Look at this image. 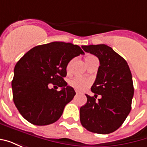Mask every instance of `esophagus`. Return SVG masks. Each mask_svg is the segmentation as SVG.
Listing matches in <instances>:
<instances>
[{
	"label": "esophagus",
	"instance_id": "34e87169",
	"mask_svg": "<svg viewBox=\"0 0 147 147\" xmlns=\"http://www.w3.org/2000/svg\"><path fill=\"white\" fill-rule=\"evenodd\" d=\"M76 94H80V91H78V90H76Z\"/></svg>",
	"mask_w": 147,
	"mask_h": 147
}]
</instances>
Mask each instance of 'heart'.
<instances>
[{"label": "heart", "mask_w": 147, "mask_h": 147, "mask_svg": "<svg viewBox=\"0 0 147 147\" xmlns=\"http://www.w3.org/2000/svg\"><path fill=\"white\" fill-rule=\"evenodd\" d=\"M92 58H94L93 56H90L86 58V61L91 60ZM72 62L73 61H71L67 65V71L70 72L71 67L72 65ZM68 83L71 86H72L75 89L78 90H86L88 86L91 84V80L88 79V78H84V77H80L76 76L72 78L71 80L68 81Z\"/></svg>", "instance_id": "1"}]
</instances>
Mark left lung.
<instances>
[{"instance_id":"left-lung-1","label":"left lung","mask_w":147,"mask_h":147,"mask_svg":"<svg viewBox=\"0 0 147 147\" xmlns=\"http://www.w3.org/2000/svg\"><path fill=\"white\" fill-rule=\"evenodd\" d=\"M98 58L100 66L87 102L80 108L81 124L89 131L109 134L120 127L131 109L134 95L132 76L127 61L108 45H83ZM101 95L98 100L96 99Z\"/></svg>"}]
</instances>
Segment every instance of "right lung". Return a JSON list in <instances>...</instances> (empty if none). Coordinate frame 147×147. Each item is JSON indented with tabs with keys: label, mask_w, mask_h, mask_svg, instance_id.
<instances>
[{
	"label": "right lung",
	"mask_w": 147,
	"mask_h": 147,
	"mask_svg": "<svg viewBox=\"0 0 147 147\" xmlns=\"http://www.w3.org/2000/svg\"><path fill=\"white\" fill-rule=\"evenodd\" d=\"M84 54L79 45L53 42L32 48L18 61L11 81L15 105L24 119L34 125H48L59 120L76 95L64 78L72 58ZM52 84L61 87L50 88Z\"/></svg>",
	"instance_id": "1"
}]
</instances>
